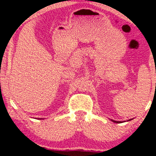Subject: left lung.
<instances>
[{
    "label": "left lung",
    "mask_w": 156,
    "mask_h": 156,
    "mask_svg": "<svg viewBox=\"0 0 156 156\" xmlns=\"http://www.w3.org/2000/svg\"><path fill=\"white\" fill-rule=\"evenodd\" d=\"M113 122H117V123H119V122H117V121H115V120H112Z\"/></svg>",
    "instance_id": "8db88e82"
}]
</instances>
